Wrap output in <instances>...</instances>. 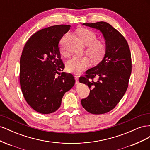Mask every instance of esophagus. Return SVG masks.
Returning a JSON list of instances; mask_svg holds the SVG:
<instances>
[{"mask_svg":"<svg viewBox=\"0 0 150 150\" xmlns=\"http://www.w3.org/2000/svg\"><path fill=\"white\" fill-rule=\"evenodd\" d=\"M74 78H75V79L76 81V82L78 83V80H79V76L78 75H75L74 76Z\"/></svg>","mask_w":150,"mask_h":150,"instance_id":"obj_1","label":"esophagus"}]
</instances>
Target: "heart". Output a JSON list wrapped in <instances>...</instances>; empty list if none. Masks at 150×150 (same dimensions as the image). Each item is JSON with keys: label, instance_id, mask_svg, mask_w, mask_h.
<instances>
[{"label": "heart", "instance_id": "obj_1", "mask_svg": "<svg viewBox=\"0 0 150 150\" xmlns=\"http://www.w3.org/2000/svg\"><path fill=\"white\" fill-rule=\"evenodd\" d=\"M79 39L88 46L87 51L93 61L95 62L101 61L106 53V45L96 41L97 35L94 31L88 29H80L78 30ZM60 48L62 53H64V48L62 41ZM90 64V59L87 56H74L67 63V70L74 74H79L85 70Z\"/></svg>", "mask_w": 150, "mask_h": 150}]
</instances>
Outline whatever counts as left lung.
<instances>
[{
    "label": "left lung",
    "instance_id": "left-lung-1",
    "mask_svg": "<svg viewBox=\"0 0 150 150\" xmlns=\"http://www.w3.org/2000/svg\"><path fill=\"white\" fill-rule=\"evenodd\" d=\"M99 30L105 39L106 53L95 67L86 71L79 82L89 86V96L81 99L88 112L94 115L106 113L114 109L125 94L131 73V56L125 38L106 22L83 23ZM98 79L94 81L93 78Z\"/></svg>",
    "mask_w": 150,
    "mask_h": 150
}]
</instances>
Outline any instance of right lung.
<instances>
[{"label":"right lung","instance_id":"obj_1","mask_svg":"<svg viewBox=\"0 0 150 150\" xmlns=\"http://www.w3.org/2000/svg\"><path fill=\"white\" fill-rule=\"evenodd\" d=\"M69 25H56L34 34L25 44L20 59V84L29 105L41 114L57 110L66 92L75 84L63 72L59 42Z\"/></svg>","mask_w":150,"mask_h":150}]
</instances>
